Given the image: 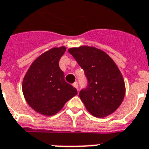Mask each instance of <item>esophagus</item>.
Returning a JSON list of instances; mask_svg holds the SVG:
<instances>
[{
    "label": "esophagus",
    "mask_w": 149,
    "mask_h": 149,
    "mask_svg": "<svg viewBox=\"0 0 149 149\" xmlns=\"http://www.w3.org/2000/svg\"><path fill=\"white\" fill-rule=\"evenodd\" d=\"M72 86H74L75 88L78 89V84H77V82H75V83H73V84H72Z\"/></svg>",
    "instance_id": "1"
}]
</instances>
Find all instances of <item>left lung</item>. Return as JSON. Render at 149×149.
<instances>
[{"instance_id": "8db88e82", "label": "left lung", "mask_w": 149, "mask_h": 149, "mask_svg": "<svg viewBox=\"0 0 149 149\" xmlns=\"http://www.w3.org/2000/svg\"><path fill=\"white\" fill-rule=\"evenodd\" d=\"M84 70L87 86L79 96L86 110L97 118L110 115L119 107L125 94L120 70L107 53L95 47L80 46L68 50Z\"/></svg>"}]
</instances>
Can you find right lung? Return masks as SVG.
<instances>
[{"label":"right lung","mask_w":149,"mask_h":149,"mask_svg":"<svg viewBox=\"0 0 149 149\" xmlns=\"http://www.w3.org/2000/svg\"><path fill=\"white\" fill-rule=\"evenodd\" d=\"M65 47L52 48L34 61L24 76L22 91L27 103L36 112L52 116L77 94V89L65 81L58 62Z\"/></svg>","instance_id":"1"}]
</instances>
